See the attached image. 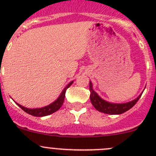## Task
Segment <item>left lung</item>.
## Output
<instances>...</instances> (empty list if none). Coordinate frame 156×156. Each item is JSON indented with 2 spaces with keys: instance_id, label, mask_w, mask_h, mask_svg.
Returning a JSON list of instances; mask_svg holds the SVG:
<instances>
[{
  "instance_id": "1",
  "label": "left lung",
  "mask_w": 156,
  "mask_h": 156,
  "mask_svg": "<svg viewBox=\"0 0 156 156\" xmlns=\"http://www.w3.org/2000/svg\"><path fill=\"white\" fill-rule=\"evenodd\" d=\"M89 87L90 92V99L91 103L94 106V108L97 110H98L99 112H103L109 115H120L127 112V110L131 108L136 104V103L139 100L141 95L144 93V91H143L136 99H134L132 101L127 102V103H114L106 101V100L101 98L97 94V93L94 90L92 82L90 81Z\"/></svg>"
}]
</instances>
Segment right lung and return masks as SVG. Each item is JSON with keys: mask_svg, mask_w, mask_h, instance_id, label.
<instances>
[{"mask_svg": "<svg viewBox=\"0 0 156 156\" xmlns=\"http://www.w3.org/2000/svg\"><path fill=\"white\" fill-rule=\"evenodd\" d=\"M74 81H71L70 83H69L67 84V86L62 90V93L60 94V95L59 96L57 99L55 100L54 102H53L52 103L49 104L48 106H44V107H42V108H26L24 107V106H21L20 105L19 103H16L23 111H25L26 112H27L28 114L31 115L33 116H36V117H43V116H47L49 115L52 114V113L55 112H56L57 110H59L60 108L62 105L63 104V102H64V99H65V95H66V90L70 87L71 85L72 84Z\"/></svg>", "mask_w": 156, "mask_h": 156, "instance_id": "add662e5", "label": "right lung"}]
</instances>
